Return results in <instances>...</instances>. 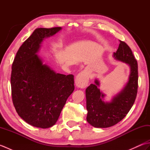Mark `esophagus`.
Returning <instances> with one entry per match:
<instances>
[{
  "label": "esophagus",
  "instance_id": "obj_1",
  "mask_svg": "<svg viewBox=\"0 0 150 150\" xmlns=\"http://www.w3.org/2000/svg\"><path fill=\"white\" fill-rule=\"evenodd\" d=\"M90 79V74L86 71H82L79 73L75 78L76 86L80 88H84L88 86Z\"/></svg>",
  "mask_w": 150,
  "mask_h": 150
}]
</instances>
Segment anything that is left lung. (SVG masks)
Here are the masks:
<instances>
[{"label": "left lung", "mask_w": 150, "mask_h": 150, "mask_svg": "<svg viewBox=\"0 0 150 150\" xmlns=\"http://www.w3.org/2000/svg\"><path fill=\"white\" fill-rule=\"evenodd\" d=\"M113 56L115 59L129 66L130 74L125 86L109 102L104 100L106 95L98 88L100 82L98 79L86 88V120L95 128H108L122 120L133 106L137 93L138 65L132 50L120 40L119 47Z\"/></svg>", "instance_id": "left-lung-1"}]
</instances>
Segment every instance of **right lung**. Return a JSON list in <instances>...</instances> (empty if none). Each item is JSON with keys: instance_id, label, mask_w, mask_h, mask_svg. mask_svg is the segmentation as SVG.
I'll use <instances>...</instances> for the list:
<instances>
[{"instance_id": "right-lung-1", "label": "right lung", "mask_w": 150, "mask_h": 150, "mask_svg": "<svg viewBox=\"0 0 150 150\" xmlns=\"http://www.w3.org/2000/svg\"><path fill=\"white\" fill-rule=\"evenodd\" d=\"M61 30L37 28L18 49L12 64L13 103L18 115L37 128L55 125L75 89L74 76L56 73L37 55L44 39Z\"/></svg>"}]
</instances>
